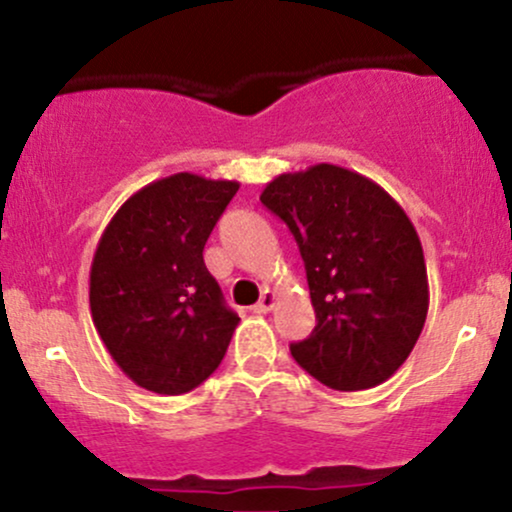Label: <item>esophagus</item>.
Segmentation results:
<instances>
[{
    "label": "esophagus",
    "instance_id": "obj_1",
    "mask_svg": "<svg viewBox=\"0 0 512 512\" xmlns=\"http://www.w3.org/2000/svg\"><path fill=\"white\" fill-rule=\"evenodd\" d=\"M274 303H276V296H274V291H269V289H264L262 291V298H260V303H255V313H269V310L274 308Z\"/></svg>",
    "mask_w": 512,
    "mask_h": 512
}]
</instances>
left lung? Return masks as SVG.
<instances>
[{
  "label": "left lung",
  "instance_id": "left-lung-1",
  "mask_svg": "<svg viewBox=\"0 0 512 512\" xmlns=\"http://www.w3.org/2000/svg\"><path fill=\"white\" fill-rule=\"evenodd\" d=\"M260 199L296 238L315 308V330L291 356L332 390L385 383L428 313L424 248L407 211L378 182L332 163L276 175Z\"/></svg>",
  "mask_w": 512,
  "mask_h": 512
}]
</instances>
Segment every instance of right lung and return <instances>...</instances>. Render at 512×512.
Listing matches in <instances>:
<instances>
[{
    "label": "right lung",
    "instance_id": "obj_1",
    "mask_svg": "<svg viewBox=\"0 0 512 512\" xmlns=\"http://www.w3.org/2000/svg\"><path fill=\"white\" fill-rule=\"evenodd\" d=\"M236 180L175 173L115 211L91 262L88 301L105 349L132 383L182 395L226 356L240 317L204 264Z\"/></svg>",
    "mask_w": 512,
    "mask_h": 512
}]
</instances>
